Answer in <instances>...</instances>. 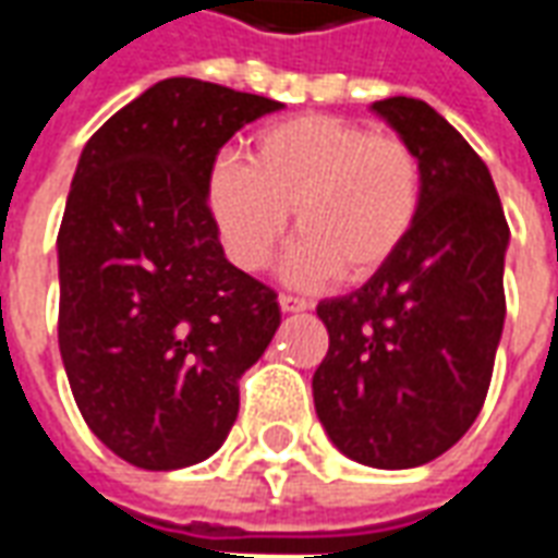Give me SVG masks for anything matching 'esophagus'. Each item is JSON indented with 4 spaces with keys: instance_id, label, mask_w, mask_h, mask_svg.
<instances>
[{
    "instance_id": "34e87169",
    "label": "esophagus",
    "mask_w": 558,
    "mask_h": 558,
    "mask_svg": "<svg viewBox=\"0 0 558 558\" xmlns=\"http://www.w3.org/2000/svg\"><path fill=\"white\" fill-rule=\"evenodd\" d=\"M278 304L283 314H299V311H307V307H311L307 299H299V295H290V292H280Z\"/></svg>"
}]
</instances>
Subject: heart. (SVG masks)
Here are the masks:
<instances>
[{"label": "heart", "instance_id": "obj_1", "mask_svg": "<svg viewBox=\"0 0 558 558\" xmlns=\"http://www.w3.org/2000/svg\"><path fill=\"white\" fill-rule=\"evenodd\" d=\"M208 206L227 254L259 271L295 211L287 275L364 280L398 254L424 206V163L410 140L374 134L343 116L304 113L263 128L251 163L227 155L208 175Z\"/></svg>", "mask_w": 558, "mask_h": 558}]
</instances>
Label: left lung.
<instances>
[{"label":"left lung","mask_w":558,"mask_h":558,"mask_svg":"<svg viewBox=\"0 0 558 558\" xmlns=\"http://www.w3.org/2000/svg\"><path fill=\"white\" fill-rule=\"evenodd\" d=\"M374 110L415 146L424 206L412 235L350 295L319 302L314 374L331 442L376 469L430 463L478 418L505 323L508 220L487 163L418 98Z\"/></svg>","instance_id":"8db88e82"}]
</instances>
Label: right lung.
<instances>
[{
    "instance_id": "right-lung-1",
    "label": "right lung",
    "mask_w": 558,
    "mask_h": 558,
    "mask_svg": "<svg viewBox=\"0 0 558 558\" xmlns=\"http://www.w3.org/2000/svg\"><path fill=\"white\" fill-rule=\"evenodd\" d=\"M283 104L155 83L80 155L59 227V352L89 430L151 472L218 451L239 379L280 326L278 292L223 256L208 208L220 146Z\"/></svg>"
}]
</instances>
